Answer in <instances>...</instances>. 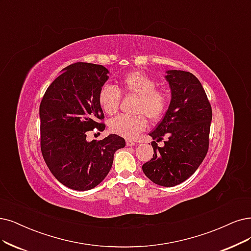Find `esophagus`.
<instances>
[{
    "label": "esophagus",
    "mask_w": 251,
    "mask_h": 251,
    "mask_svg": "<svg viewBox=\"0 0 251 251\" xmlns=\"http://www.w3.org/2000/svg\"><path fill=\"white\" fill-rule=\"evenodd\" d=\"M126 145L128 147H132V146H135V143L133 141H131V140H126Z\"/></svg>",
    "instance_id": "1"
}]
</instances>
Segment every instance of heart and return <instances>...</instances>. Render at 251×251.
<instances>
[{
    "label": "heart",
    "mask_w": 251,
    "mask_h": 251,
    "mask_svg": "<svg viewBox=\"0 0 251 251\" xmlns=\"http://www.w3.org/2000/svg\"><path fill=\"white\" fill-rule=\"evenodd\" d=\"M121 86L124 92L140 97L136 111L146 115L150 120H158L168 107V93L157 90L156 81L141 71H132L123 77ZM121 101L120 90L111 85H104L99 91L98 102L101 109L107 115H114L119 109ZM144 115L135 117L120 115L109 121L111 132L127 138H133L147 127Z\"/></svg>",
    "instance_id": "1"
}]
</instances>
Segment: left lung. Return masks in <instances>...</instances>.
I'll return each instance as SVG.
<instances>
[{
	"label": "left lung",
	"mask_w": 251,
	"mask_h": 251,
	"mask_svg": "<svg viewBox=\"0 0 251 251\" xmlns=\"http://www.w3.org/2000/svg\"><path fill=\"white\" fill-rule=\"evenodd\" d=\"M164 76L171 89L168 110L149 135L159 141L169 136L163 147L153 142V158L143 165L153 183L173 187L194 174L208 152L212 108L200 80L192 73L168 70Z\"/></svg>",
	"instance_id": "8db88e82"
}]
</instances>
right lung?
Returning <instances> with one entry per match:
<instances>
[{"mask_svg":"<svg viewBox=\"0 0 251 251\" xmlns=\"http://www.w3.org/2000/svg\"><path fill=\"white\" fill-rule=\"evenodd\" d=\"M108 73L102 65H69L51 82L40 103L44 161L54 178L73 190L96 187L109 173L116 151L125 147L124 138L117 134L87 141L88 131L105 128L100 123L104 115L98 94Z\"/></svg>","mask_w":251,"mask_h":251,"instance_id":"1","label":"right lung"}]
</instances>
